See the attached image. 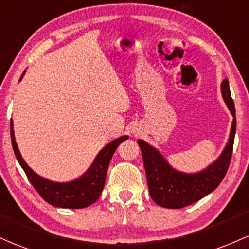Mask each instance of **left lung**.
Returning a JSON list of instances; mask_svg holds the SVG:
<instances>
[{"mask_svg": "<svg viewBox=\"0 0 249 249\" xmlns=\"http://www.w3.org/2000/svg\"><path fill=\"white\" fill-rule=\"evenodd\" d=\"M221 93L227 107L233 116V122L225 149L207 168L197 173H183L177 170L169 164L164 156L155 146L150 145L143 139H138V145L143 155L150 195L158 206L179 209L195 203L216 189L225 177L231 163L236 130L235 106L231 99L227 79L221 84Z\"/></svg>", "mask_w": 249, "mask_h": 249, "instance_id": "obj_1", "label": "left lung"}]
</instances>
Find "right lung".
I'll return each instance as SVG.
<instances>
[{"instance_id":"add662e5","label":"right lung","mask_w":249,"mask_h":249,"mask_svg":"<svg viewBox=\"0 0 249 249\" xmlns=\"http://www.w3.org/2000/svg\"><path fill=\"white\" fill-rule=\"evenodd\" d=\"M24 73L26 71L21 75L20 81L22 80ZM10 137H12L13 149L18 163L22 166L27 177L31 181L33 187L40 194L41 197L56 208L81 209L91 206L99 198L104 189V184H105L106 173H107L112 156L119 144L126 141L129 136H122V137L106 144L95 156L89 168L78 178L68 182H54L45 178V177L37 175L31 166L27 164L20 154L18 144H16L13 120H10Z\"/></svg>"}]
</instances>
